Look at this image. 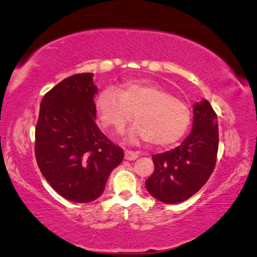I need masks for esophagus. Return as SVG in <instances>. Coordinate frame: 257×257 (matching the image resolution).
<instances>
[{"label": "esophagus", "instance_id": "obj_1", "mask_svg": "<svg viewBox=\"0 0 257 257\" xmlns=\"http://www.w3.org/2000/svg\"><path fill=\"white\" fill-rule=\"evenodd\" d=\"M138 157H139V153L133 152V151H128V150L125 151V159L126 160H136Z\"/></svg>", "mask_w": 257, "mask_h": 257}]
</instances>
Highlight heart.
<instances>
[{
    "mask_svg": "<svg viewBox=\"0 0 257 257\" xmlns=\"http://www.w3.org/2000/svg\"><path fill=\"white\" fill-rule=\"evenodd\" d=\"M96 107L100 124L115 133L124 132L136 113L138 121L130 128L128 139L150 140L154 146L178 142L192 120L191 108L184 100L150 82H127L118 91L107 87L98 96Z\"/></svg>",
    "mask_w": 257,
    "mask_h": 257,
    "instance_id": "heart-1",
    "label": "heart"
}]
</instances>
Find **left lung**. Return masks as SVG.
<instances>
[{
    "instance_id": "1",
    "label": "left lung",
    "mask_w": 257,
    "mask_h": 257,
    "mask_svg": "<svg viewBox=\"0 0 257 257\" xmlns=\"http://www.w3.org/2000/svg\"><path fill=\"white\" fill-rule=\"evenodd\" d=\"M193 127L181 145L154 154V172L146 189L164 203L182 202L194 195L208 180L216 163L219 149L217 115L208 100L193 107Z\"/></svg>"
}]
</instances>
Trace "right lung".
<instances>
[{
  "label": "right lung",
  "instance_id": "add662e5",
  "mask_svg": "<svg viewBox=\"0 0 257 257\" xmlns=\"http://www.w3.org/2000/svg\"><path fill=\"white\" fill-rule=\"evenodd\" d=\"M93 73H77L45 93L35 130V156L52 188L72 202L103 194L124 151L98 128Z\"/></svg>",
  "mask_w": 257,
  "mask_h": 257
}]
</instances>
